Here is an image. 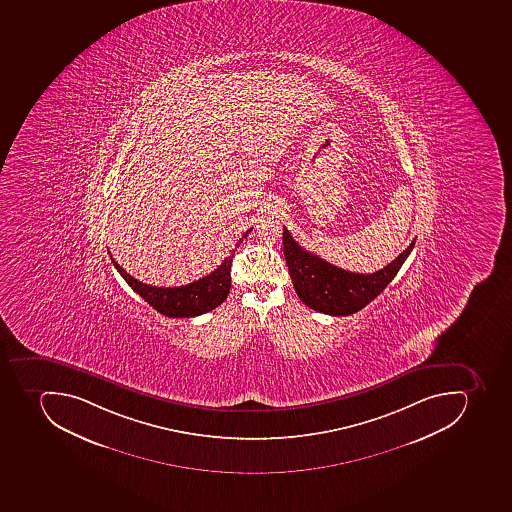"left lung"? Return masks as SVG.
Instances as JSON below:
<instances>
[{"label":"left lung","mask_w":512,"mask_h":512,"mask_svg":"<svg viewBox=\"0 0 512 512\" xmlns=\"http://www.w3.org/2000/svg\"><path fill=\"white\" fill-rule=\"evenodd\" d=\"M414 242L392 263L373 274L352 273L302 249L283 229V250L295 292L307 307L324 315L348 316L373 302L405 263Z\"/></svg>","instance_id":"1"}]
</instances>
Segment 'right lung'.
I'll use <instances>...</instances> for the list:
<instances>
[{"mask_svg":"<svg viewBox=\"0 0 512 512\" xmlns=\"http://www.w3.org/2000/svg\"><path fill=\"white\" fill-rule=\"evenodd\" d=\"M250 231L242 234V238L236 242V247L241 244L242 239L249 236ZM111 254V252H109ZM234 250L231 255L223 260L217 270L212 271L209 276L194 281V283L186 284L180 287H156L149 284L139 283L138 279L133 278L131 274L123 270L119 263L111 260L115 268L119 271L128 286L141 295L152 308H156L168 318H193V316L204 315L207 311L217 308L218 305L225 302L231 287V263H233Z\"/></svg>","mask_w":512,"mask_h":512,"instance_id":"obj_1","label":"right lung"}]
</instances>
